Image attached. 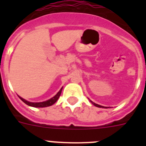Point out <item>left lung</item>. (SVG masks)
Returning <instances> with one entry per match:
<instances>
[{
  "instance_id": "1",
  "label": "left lung",
  "mask_w": 146,
  "mask_h": 146,
  "mask_svg": "<svg viewBox=\"0 0 146 146\" xmlns=\"http://www.w3.org/2000/svg\"><path fill=\"white\" fill-rule=\"evenodd\" d=\"M90 102H91V104H94V106L97 107V108H108V107H104V106H101V105H99V104H96V103L93 102H92V101H91V100H90Z\"/></svg>"
}]
</instances>
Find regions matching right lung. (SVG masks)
I'll use <instances>...</instances> for the list:
<instances>
[{
  "instance_id": "1",
  "label": "right lung",
  "mask_w": 146,
  "mask_h": 146,
  "mask_svg": "<svg viewBox=\"0 0 146 146\" xmlns=\"http://www.w3.org/2000/svg\"><path fill=\"white\" fill-rule=\"evenodd\" d=\"M62 89H63V87L60 89V91H59L57 94H55L53 97H52L51 99H48V100H47V101L42 102H31L27 101V100L24 99L23 98L20 97V96H19V98L21 99L23 102L25 103L27 105H28V106L33 107V108H46V107L51 106V105H52V104H55V103L57 102V100L58 99V98L60 97V94H61Z\"/></svg>"
}]
</instances>
